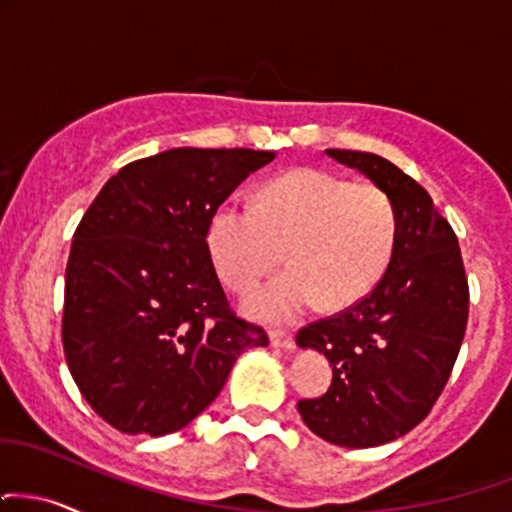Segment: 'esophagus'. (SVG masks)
Segmentation results:
<instances>
[{
	"label": "esophagus",
	"instance_id": "34e87169",
	"mask_svg": "<svg viewBox=\"0 0 512 512\" xmlns=\"http://www.w3.org/2000/svg\"><path fill=\"white\" fill-rule=\"evenodd\" d=\"M269 341H272L274 348H283V350H293L295 348L293 334H288V331H283V329L269 331Z\"/></svg>",
	"mask_w": 512,
	"mask_h": 512
}]
</instances>
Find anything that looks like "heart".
I'll use <instances>...</instances> for the list:
<instances>
[{
	"label": "heart",
	"instance_id": "1",
	"mask_svg": "<svg viewBox=\"0 0 512 512\" xmlns=\"http://www.w3.org/2000/svg\"><path fill=\"white\" fill-rule=\"evenodd\" d=\"M398 240L389 193L329 171L300 169L267 183L255 207L224 202L207 226V250L221 281L248 293L281 262L288 272L248 298L250 315L291 322L317 305H353L377 286Z\"/></svg>",
	"mask_w": 512,
	"mask_h": 512
}]
</instances>
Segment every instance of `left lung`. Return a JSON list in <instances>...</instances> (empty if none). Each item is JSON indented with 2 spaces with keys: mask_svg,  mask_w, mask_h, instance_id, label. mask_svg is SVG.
<instances>
[{
  "mask_svg": "<svg viewBox=\"0 0 512 512\" xmlns=\"http://www.w3.org/2000/svg\"><path fill=\"white\" fill-rule=\"evenodd\" d=\"M326 155L389 193L398 240L365 298L295 336L334 369L329 391L298 400V412L324 441L372 448L408 434L432 412L463 346L470 286L451 224L415 178L372 152Z\"/></svg>",
  "mask_w": 512,
  "mask_h": 512,
  "instance_id": "8db88e82",
  "label": "left lung"
}]
</instances>
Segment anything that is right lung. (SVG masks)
<instances>
[{
    "label": "right lung",
    "mask_w": 512,
    "mask_h": 512,
    "mask_svg": "<svg viewBox=\"0 0 512 512\" xmlns=\"http://www.w3.org/2000/svg\"><path fill=\"white\" fill-rule=\"evenodd\" d=\"M274 157L174 147L123 166L80 219L61 341L78 391L119 432H178L219 396L243 350L269 346L231 310L207 226Z\"/></svg>",
    "instance_id": "right-lung-1"
}]
</instances>
